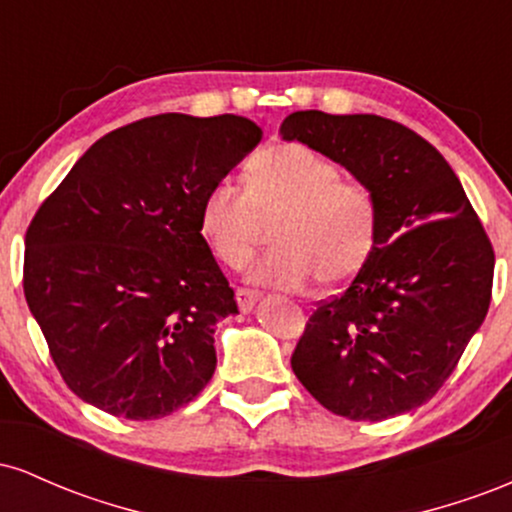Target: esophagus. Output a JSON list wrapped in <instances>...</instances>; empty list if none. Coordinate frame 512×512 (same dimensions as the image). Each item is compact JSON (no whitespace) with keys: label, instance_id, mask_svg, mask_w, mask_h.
Wrapping results in <instances>:
<instances>
[{"label":"esophagus","instance_id":"esophagus-1","mask_svg":"<svg viewBox=\"0 0 512 512\" xmlns=\"http://www.w3.org/2000/svg\"><path fill=\"white\" fill-rule=\"evenodd\" d=\"M257 293L255 291H248V289H238L236 291V301H238V308H240V313H250L252 308H255V303H257Z\"/></svg>","mask_w":512,"mask_h":512}]
</instances>
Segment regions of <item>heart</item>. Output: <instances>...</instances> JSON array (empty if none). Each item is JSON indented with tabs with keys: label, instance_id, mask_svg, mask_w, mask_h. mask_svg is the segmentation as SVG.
Listing matches in <instances>:
<instances>
[{
	"label": "heart",
	"instance_id": "obj_1",
	"mask_svg": "<svg viewBox=\"0 0 512 512\" xmlns=\"http://www.w3.org/2000/svg\"><path fill=\"white\" fill-rule=\"evenodd\" d=\"M284 211L272 240L279 248L248 267L252 284L303 291L320 279L339 286L354 279L373 252L378 204L361 182L342 180L330 158L303 144L262 151L248 168V190L219 178L199 204V233L228 267L250 257L260 216Z\"/></svg>",
	"mask_w": 512,
	"mask_h": 512
}]
</instances>
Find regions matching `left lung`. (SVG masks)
I'll return each mask as SVG.
<instances>
[{
	"instance_id": "1",
	"label": "left lung",
	"mask_w": 512,
	"mask_h": 512,
	"mask_svg": "<svg viewBox=\"0 0 512 512\" xmlns=\"http://www.w3.org/2000/svg\"><path fill=\"white\" fill-rule=\"evenodd\" d=\"M279 134L349 170L378 204L373 252L310 315L293 373L351 421L407 414L443 387L489 313V238L450 163L399 122L298 110Z\"/></svg>"
}]
</instances>
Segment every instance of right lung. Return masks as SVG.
Instances as JSON below:
<instances>
[{
    "label": "right lung",
    "instance_id": "1",
    "mask_svg": "<svg viewBox=\"0 0 512 512\" xmlns=\"http://www.w3.org/2000/svg\"><path fill=\"white\" fill-rule=\"evenodd\" d=\"M262 142L248 117H146L86 151L26 233L23 293L76 397L132 421L190 404L238 313L199 204Z\"/></svg>",
    "mask_w": 512,
    "mask_h": 512
}]
</instances>
